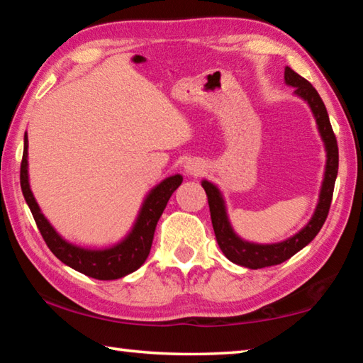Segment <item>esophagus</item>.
Instances as JSON below:
<instances>
[{"mask_svg": "<svg viewBox=\"0 0 363 363\" xmlns=\"http://www.w3.org/2000/svg\"><path fill=\"white\" fill-rule=\"evenodd\" d=\"M186 171L190 176H199L203 173V164H201L200 162H196V160H190V162L186 163Z\"/></svg>", "mask_w": 363, "mask_h": 363, "instance_id": "1", "label": "esophagus"}]
</instances>
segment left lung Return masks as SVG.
<instances>
[{
    "label": "left lung",
    "instance_id": "left-lung-1",
    "mask_svg": "<svg viewBox=\"0 0 363 363\" xmlns=\"http://www.w3.org/2000/svg\"><path fill=\"white\" fill-rule=\"evenodd\" d=\"M285 82L286 84L293 86L294 94L303 97V99L309 104L312 113L315 116L318 131H320V136L325 143V149H327V168H325L320 199H318V205L315 208L314 216L309 220V224H307L303 230L298 232L296 235H293L291 238H288V240L280 243L256 245L245 242L240 237H237L235 232L232 230L230 223L225 214L224 200L223 196H220L218 187L213 186V184L208 181L201 182V186H203L208 196L214 235H216L220 251H223L229 261L248 269L277 266V264L290 259L293 255H296L299 250H303L307 243L314 240L317 233L320 232L325 219L328 216L331 199H333L337 164H340V153H337L336 136L333 133V128H331L327 108H325L322 97L318 96L314 86L307 82L306 78L298 75L296 72L291 70L290 67L285 69Z\"/></svg>",
    "mask_w": 363,
    "mask_h": 363
}]
</instances>
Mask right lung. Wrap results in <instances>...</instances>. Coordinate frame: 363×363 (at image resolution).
I'll use <instances>...</instances> for the list:
<instances>
[{
  "label": "right lung",
  "mask_w": 363,
  "mask_h": 363,
  "mask_svg": "<svg viewBox=\"0 0 363 363\" xmlns=\"http://www.w3.org/2000/svg\"><path fill=\"white\" fill-rule=\"evenodd\" d=\"M27 149L28 139L27 133L23 138V155L21 163V187L22 194L26 196V201L33 214L36 227L41 233L43 240L46 242L48 248L52 251L54 256L67 266L78 270L88 277L97 280H115L121 279L125 275L138 270L145 262L147 256L150 253L153 233L160 216L169 196L174 190L181 186L182 176L176 174L167 177L163 182L147 195L143 208H140L139 218L134 224L133 230L121 243L108 250H84L75 247L69 242H65L59 233L52 229V225L48 223V219L43 216L38 203L35 201V196L28 186V173H27Z\"/></svg>",
  "instance_id": "right-lung-1"
}]
</instances>
